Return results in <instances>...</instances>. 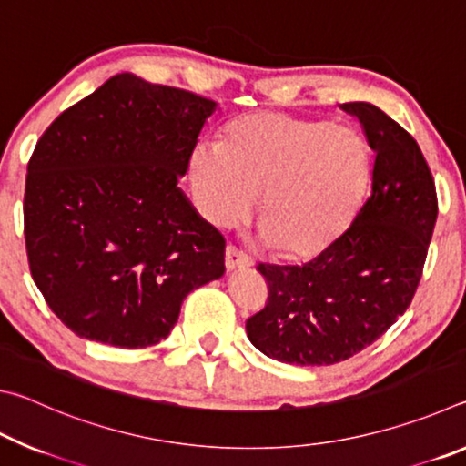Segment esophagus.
Listing matches in <instances>:
<instances>
[{
    "label": "esophagus",
    "mask_w": 466,
    "mask_h": 466,
    "mask_svg": "<svg viewBox=\"0 0 466 466\" xmlns=\"http://www.w3.org/2000/svg\"><path fill=\"white\" fill-rule=\"evenodd\" d=\"M248 267H252V261L247 255H242V252L236 250L234 247L226 248V269L228 271L248 269Z\"/></svg>",
    "instance_id": "1"
}]
</instances>
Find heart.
I'll return each mask as SVG.
<instances>
[{"mask_svg": "<svg viewBox=\"0 0 466 466\" xmlns=\"http://www.w3.org/2000/svg\"><path fill=\"white\" fill-rule=\"evenodd\" d=\"M193 199L214 226L248 214L261 194V238L288 258H310L350 224L368 178V149L341 123L252 113L199 141L188 160Z\"/></svg>", "mask_w": 466, "mask_h": 466, "instance_id": "heart-1", "label": "heart"}]
</instances>
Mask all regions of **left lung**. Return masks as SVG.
I'll return each instance as SVG.
<instances>
[{
  "label": "left lung",
  "instance_id": "8db88e82",
  "mask_svg": "<svg viewBox=\"0 0 466 466\" xmlns=\"http://www.w3.org/2000/svg\"><path fill=\"white\" fill-rule=\"evenodd\" d=\"M341 108L358 116L374 152L372 193L312 261L258 263L269 299L247 335L283 364H337L384 335L411 304L436 226V185L417 141L370 102Z\"/></svg>",
  "mask_w": 466,
  "mask_h": 466
}]
</instances>
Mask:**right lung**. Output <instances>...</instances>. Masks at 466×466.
Instances as JSON below:
<instances>
[{
    "instance_id": "right-lung-1",
    "label": "right lung",
    "mask_w": 466,
    "mask_h": 466,
    "mask_svg": "<svg viewBox=\"0 0 466 466\" xmlns=\"http://www.w3.org/2000/svg\"><path fill=\"white\" fill-rule=\"evenodd\" d=\"M214 100L116 74L43 133L28 162L30 273L77 337L149 347L226 271V240L178 188Z\"/></svg>"
}]
</instances>
